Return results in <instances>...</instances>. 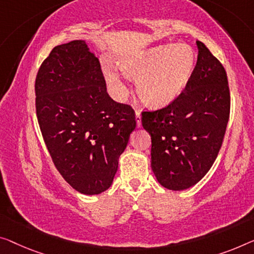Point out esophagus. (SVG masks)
<instances>
[{
    "mask_svg": "<svg viewBox=\"0 0 254 254\" xmlns=\"http://www.w3.org/2000/svg\"><path fill=\"white\" fill-rule=\"evenodd\" d=\"M135 121H137V127H141V114H140L139 111H135Z\"/></svg>",
    "mask_w": 254,
    "mask_h": 254,
    "instance_id": "esophagus-1",
    "label": "esophagus"
}]
</instances>
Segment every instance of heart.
<instances>
[{
	"label": "heart",
	"mask_w": 254,
	"mask_h": 254,
	"mask_svg": "<svg viewBox=\"0 0 254 254\" xmlns=\"http://www.w3.org/2000/svg\"><path fill=\"white\" fill-rule=\"evenodd\" d=\"M123 74L137 79V93L150 108L171 105L186 89L196 65V54L186 44L157 45L119 60ZM105 76L119 100L127 94L121 75L112 67L105 68Z\"/></svg>",
	"instance_id": "obj_1"
}]
</instances>
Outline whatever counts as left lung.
<instances>
[{
    "label": "left lung",
    "instance_id": "8db88e82",
    "mask_svg": "<svg viewBox=\"0 0 254 254\" xmlns=\"http://www.w3.org/2000/svg\"><path fill=\"white\" fill-rule=\"evenodd\" d=\"M197 48V64L184 92L171 105L143 112L141 117L151 137V170L170 190L194 186L206 175L221 148L229 120L225 68L200 41Z\"/></svg>",
    "mask_w": 254,
    "mask_h": 254
}]
</instances>
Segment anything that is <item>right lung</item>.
Segmentation results:
<instances>
[{
	"instance_id": "add662e5",
	"label": "right lung",
	"mask_w": 254,
	"mask_h": 254,
	"mask_svg": "<svg viewBox=\"0 0 254 254\" xmlns=\"http://www.w3.org/2000/svg\"><path fill=\"white\" fill-rule=\"evenodd\" d=\"M35 94L41 132L60 175L81 194L107 190L137 123L130 106L109 97L99 59L85 41L52 49Z\"/></svg>"
}]
</instances>
